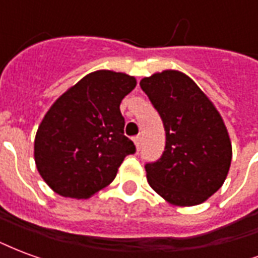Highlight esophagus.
<instances>
[{"instance_id": "1", "label": "esophagus", "mask_w": 258, "mask_h": 258, "mask_svg": "<svg viewBox=\"0 0 258 258\" xmlns=\"http://www.w3.org/2000/svg\"><path fill=\"white\" fill-rule=\"evenodd\" d=\"M134 144H135V146H137V149H141V145H142V138H141L140 135L134 138Z\"/></svg>"}]
</instances>
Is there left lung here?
Returning <instances> with one entry per match:
<instances>
[{"label":"left lung","instance_id":"obj_1","mask_svg":"<svg viewBox=\"0 0 258 258\" xmlns=\"http://www.w3.org/2000/svg\"><path fill=\"white\" fill-rule=\"evenodd\" d=\"M141 88L163 120L166 148L145 166L152 189L174 206H196L227 178L232 145L213 102L194 80L164 70L141 80Z\"/></svg>","mask_w":258,"mask_h":258}]
</instances>
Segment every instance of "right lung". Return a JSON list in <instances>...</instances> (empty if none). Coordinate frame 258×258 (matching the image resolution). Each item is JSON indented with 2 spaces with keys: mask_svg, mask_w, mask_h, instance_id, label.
Wrapping results in <instances>:
<instances>
[{
  "mask_svg": "<svg viewBox=\"0 0 258 258\" xmlns=\"http://www.w3.org/2000/svg\"><path fill=\"white\" fill-rule=\"evenodd\" d=\"M135 85L133 76L96 70L53 102L34 140L37 170L53 192L88 199L114 179L124 157L135 152L120 112Z\"/></svg>",
  "mask_w": 258,
  "mask_h": 258,
  "instance_id": "1",
  "label": "right lung"
}]
</instances>
